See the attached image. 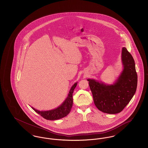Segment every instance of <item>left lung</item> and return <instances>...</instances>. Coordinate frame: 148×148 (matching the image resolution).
<instances>
[{"mask_svg":"<svg viewBox=\"0 0 148 148\" xmlns=\"http://www.w3.org/2000/svg\"><path fill=\"white\" fill-rule=\"evenodd\" d=\"M123 69L113 84L88 79L95 106L107 114L121 112L133 97L137 88L138 76L134 59L126 48L121 51Z\"/></svg>","mask_w":148,"mask_h":148,"instance_id":"8db88e82","label":"left lung"}]
</instances>
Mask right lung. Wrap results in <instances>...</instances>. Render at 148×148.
<instances>
[{
  "instance_id": "right-lung-1",
  "label": "right lung",
  "mask_w": 148,
  "mask_h": 148,
  "mask_svg": "<svg viewBox=\"0 0 148 148\" xmlns=\"http://www.w3.org/2000/svg\"><path fill=\"white\" fill-rule=\"evenodd\" d=\"M77 83V82H76L71 86L67 98L60 106H59L56 109L48 111H39L37 109H35L33 107H32V108L35 112L40 115L42 118L45 119L54 120L63 118L68 115V114L71 112L73 103V93Z\"/></svg>"
}]
</instances>
